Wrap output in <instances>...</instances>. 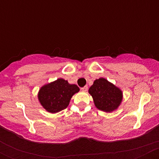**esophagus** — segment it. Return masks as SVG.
I'll return each mask as SVG.
<instances>
[{
  "label": "esophagus",
  "mask_w": 159,
  "mask_h": 159,
  "mask_svg": "<svg viewBox=\"0 0 159 159\" xmlns=\"http://www.w3.org/2000/svg\"><path fill=\"white\" fill-rule=\"evenodd\" d=\"M87 90H88V87H87V86H84V87L81 88V90L84 91V92H86Z\"/></svg>",
  "instance_id": "1"
}]
</instances>
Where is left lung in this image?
I'll return each mask as SVG.
<instances>
[{"mask_svg":"<svg viewBox=\"0 0 159 159\" xmlns=\"http://www.w3.org/2000/svg\"><path fill=\"white\" fill-rule=\"evenodd\" d=\"M96 107L105 112L117 109L123 99V93L105 78L96 79L89 89Z\"/></svg>","mask_w":159,"mask_h":159,"instance_id":"1","label":"left lung"}]
</instances>
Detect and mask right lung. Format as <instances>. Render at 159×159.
I'll list each match as a JSON object with an SVG mask.
<instances>
[{
  "label": "right lung",
  "mask_w": 159,
  "mask_h": 159,
  "mask_svg": "<svg viewBox=\"0 0 159 159\" xmlns=\"http://www.w3.org/2000/svg\"><path fill=\"white\" fill-rule=\"evenodd\" d=\"M79 90L77 85L70 84L63 78H58L42 87L38 98L45 110L50 113H57L66 108L72 96Z\"/></svg>",
  "instance_id": "add662e5"
}]
</instances>
